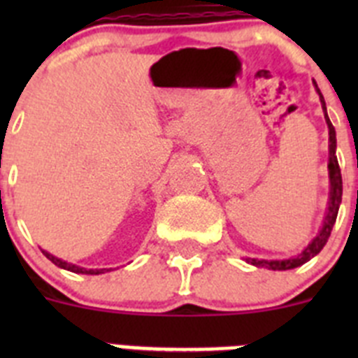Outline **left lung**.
<instances>
[{"label": "left lung", "mask_w": 358, "mask_h": 358, "mask_svg": "<svg viewBox=\"0 0 358 358\" xmlns=\"http://www.w3.org/2000/svg\"><path fill=\"white\" fill-rule=\"evenodd\" d=\"M319 96H321L322 110H324V118L328 123V131H330V163H328V170H330V202H328V215L324 218V224H322V229L319 231V235L312 240L308 248L301 252L296 258H289V260H256V258H249V264L256 265V267H265L271 268V271H289V268H296L299 265L306 264L310 258H314L317 252H321V249L327 245L328 238L331 235V229H334V224L337 220V213H339L341 201H343V177H341V169L339 163H337V156H335V147H337V140H335V129L331 125L330 118L327 115V103H324V98H322L321 91L317 90Z\"/></svg>", "instance_id": "8db88e82"}]
</instances>
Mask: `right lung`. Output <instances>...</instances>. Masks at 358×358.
Masks as SVG:
<instances>
[{"mask_svg":"<svg viewBox=\"0 0 358 358\" xmlns=\"http://www.w3.org/2000/svg\"><path fill=\"white\" fill-rule=\"evenodd\" d=\"M44 256L48 258L50 262H53V264L57 265V267H61V268H66V271H71V273H78V274H102L106 273V271H109V268H82V267H77V265H73V264H68V262H62L59 260L57 256L50 255V252L43 251Z\"/></svg>","mask_w":358,"mask_h":358,"instance_id":"add662e5","label":"right lung"}]
</instances>
